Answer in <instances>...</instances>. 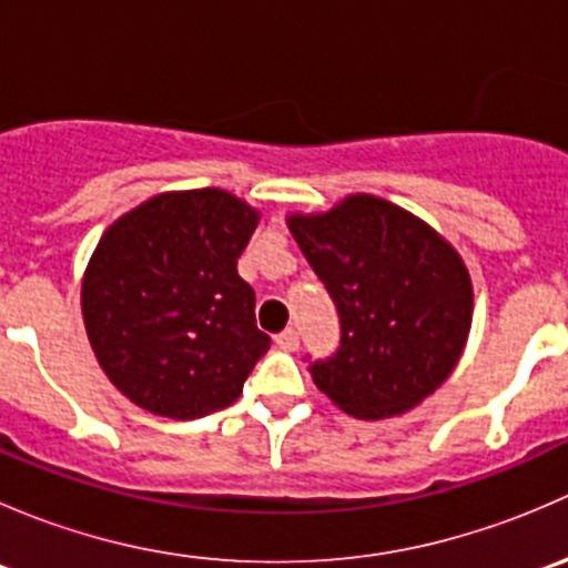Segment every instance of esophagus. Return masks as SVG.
Returning <instances> with one entry per match:
<instances>
[{
  "label": "esophagus",
  "instance_id": "esophagus-1",
  "mask_svg": "<svg viewBox=\"0 0 568 568\" xmlns=\"http://www.w3.org/2000/svg\"><path fill=\"white\" fill-rule=\"evenodd\" d=\"M274 343H277L283 352H296V348H300V332H296V329L280 332V335L274 337Z\"/></svg>",
  "mask_w": 568,
  "mask_h": 568
}]
</instances>
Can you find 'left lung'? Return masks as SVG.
Returning <instances> with one entry per match:
<instances>
[{"instance_id": "1", "label": "left lung", "mask_w": 568, "mask_h": 568, "mask_svg": "<svg viewBox=\"0 0 568 568\" xmlns=\"http://www.w3.org/2000/svg\"><path fill=\"white\" fill-rule=\"evenodd\" d=\"M285 222L341 313V348L311 368L318 390L359 420L428 398L454 374L473 324V280L454 244L376 194Z\"/></svg>"}]
</instances>
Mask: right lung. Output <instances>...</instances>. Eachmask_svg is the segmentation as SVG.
<instances>
[{"label":"right lung","instance_id":"add662e5","mask_svg":"<svg viewBox=\"0 0 568 568\" xmlns=\"http://www.w3.org/2000/svg\"><path fill=\"white\" fill-rule=\"evenodd\" d=\"M261 211L225 189L148 197L101 236L82 277L95 359L140 409L194 420L225 409L266 354L236 261Z\"/></svg>","mask_w":568,"mask_h":568}]
</instances>
